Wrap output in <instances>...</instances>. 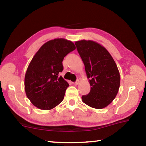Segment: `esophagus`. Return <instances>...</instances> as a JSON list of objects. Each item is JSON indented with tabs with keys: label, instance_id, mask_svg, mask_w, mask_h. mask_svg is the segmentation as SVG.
I'll return each instance as SVG.
<instances>
[{
	"label": "esophagus",
	"instance_id": "1",
	"mask_svg": "<svg viewBox=\"0 0 146 146\" xmlns=\"http://www.w3.org/2000/svg\"><path fill=\"white\" fill-rule=\"evenodd\" d=\"M73 84H75V85H78V84H79V80H77L76 81V82H74Z\"/></svg>",
	"mask_w": 146,
	"mask_h": 146
}]
</instances>
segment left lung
<instances>
[{"mask_svg": "<svg viewBox=\"0 0 146 146\" xmlns=\"http://www.w3.org/2000/svg\"><path fill=\"white\" fill-rule=\"evenodd\" d=\"M85 66L91 86L90 92L82 97V102L95 109H103L112 102L120 88L119 71L104 47L93 40L75 42Z\"/></svg>", "mask_w": 146, "mask_h": 146, "instance_id": "8db88e82", "label": "left lung"}]
</instances>
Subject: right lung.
<instances>
[{"mask_svg": "<svg viewBox=\"0 0 146 146\" xmlns=\"http://www.w3.org/2000/svg\"><path fill=\"white\" fill-rule=\"evenodd\" d=\"M72 42L55 38L44 44L29 63L24 78L27 97L38 109L49 110L63 100L69 84L59 76L64 58L75 49Z\"/></svg>", "mask_w": 146, "mask_h": 146, "instance_id": "add662e5", "label": "right lung"}]
</instances>
